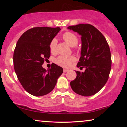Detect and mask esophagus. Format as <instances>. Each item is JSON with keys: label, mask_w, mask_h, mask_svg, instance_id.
I'll use <instances>...</instances> for the list:
<instances>
[{"label": "esophagus", "mask_w": 127, "mask_h": 127, "mask_svg": "<svg viewBox=\"0 0 127 127\" xmlns=\"http://www.w3.org/2000/svg\"><path fill=\"white\" fill-rule=\"evenodd\" d=\"M69 71V70H67L66 69H64V73H66Z\"/></svg>", "instance_id": "34e87169"}]
</instances>
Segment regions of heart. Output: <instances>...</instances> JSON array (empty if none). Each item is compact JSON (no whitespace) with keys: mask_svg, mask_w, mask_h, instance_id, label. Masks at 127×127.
<instances>
[{"mask_svg":"<svg viewBox=\"0 0 127 127\" xmlns=\"http://www.w3.org/2000/svg\"><path fill=\"white\" fill-rule=\"evenodd\" d=\"M62 38L70 46L76 47L79 42V39L75 34L71 32H66L62 35ZM57 40L55 38L51 40L50 43V50L52 53H55L57 51ZM76 60V58L73 55L70 56H59L56 60L55 62L57 65L61 66L68 67L73 62Z\"/></svg>","mask_w":127,"mask_h":127,"instance_id":"b5f03b06","label":"heart"}]
</instances>
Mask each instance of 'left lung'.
Segmentation results:
<instances>
[{
	"label": "left lung",
	"instance_id": "1",
	"mask_svg": "<svg viewBox=\"0 0 127 127\" xmlns=\"http://www.w3.org/2000/svg\"><path fill=\"white\" fill-rule=\"evenodd\" d=\"M67 28L81 36V57L77 66L86 68L84 72L76 71L77 76L70 86L81 96H91L100 91L109 79L112 66L110 48L101 32L91 24H78Z\"/></svg>",
	"mask_w": 127,
	"mask_h": 127
}]
</instances>
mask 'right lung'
Instances as JSON below:
<instances>
[{
  "instance_id": "obj_1",
  "label": "right lung",
  "mask_w": 127,
  "mask_h": 127,
  "mask_svg": "<svg viewBox=\"0 0 127 127\" xmlns=\"http://www.w3.org/2000/svg\"><path fill=\"white\" fill-rule=\"evenodd\" d=\"M60 30V27H34L17 41L13 55L15 73L24 89L33 96L50 93L63 73V69L55 64L48 70L42 67L50 57V41Z\"/></svg>"
}]
</instances>
